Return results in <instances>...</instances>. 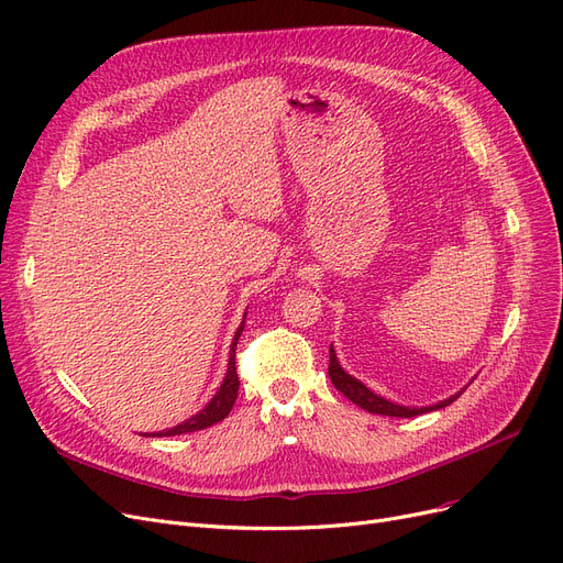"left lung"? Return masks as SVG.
Segmentation results:
<instances>
[{
  "label": "left lung",
  "instance_id": "obj_1",
  "mask_svg": "<svg viewBox=\"0 0 563 563\" xmlns=\"http://www.w3.org/2000/svg\"><path fill=\"white\" fill-rule=\"evenodd\" d=\"M329 378L334 383V387L347 397L352 404H357L360 408L373 412V415H389V418H415V415H422V412H431V410H439L450 406L452 401L460 399V394H454V397L439 401L435 406H427V408H408V406H399V404H391L378 394H373L364 383H360L357 378H352L350 373H345L336 360V352L334 347H329Z\"/></svg>",
  "mask_w": 563,
  "mask_h": 563
}]
</instances>
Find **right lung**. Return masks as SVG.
<instances>
[{"instance_id": "obj_1", "label": "right lung", "mask_w": 563, "mask_h": 563, "mask_svg": "<svg viewBox=\"0 0 563 563\" xmlns=\"http://www.w3.org/2000/svg\"><path fill=\"white\" fill-rule=\"evenodd\" d=\"M243 324H245V318L241 322V327L236 329L234 334V341H232V350H229V364H227V376L220 385V389L216 391V397L208 401L197 415H192L190 420H185L172 429H164V431H157V433H151V435H178V433H190V431H201V429H208L218 424L220 420H224L229 410H232L236 397H239V373H236V343H239V336L243 331Z\"/></svg>"}]
</instances>
